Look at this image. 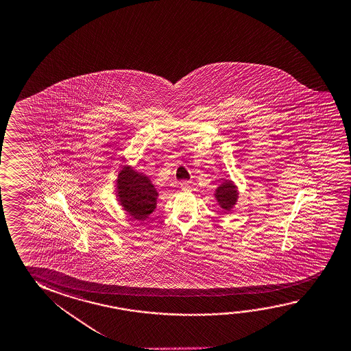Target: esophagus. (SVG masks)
Here are the masks:
<instances>
[{
  "instance_id": "esophagus-1",
  "label": "esophagus",
  "mask_w": 351,
  "mask_h": 351,
  "mask_svg": "<svg viewBox=\"0 0 351 351\" xmlns=\"http://www.w3.org/2000/svg\"><path fill=\"white\" fill-rule=\"evenodd\" d=\"M180 187H181V190L184 191V192H190L191 191L190 182H187V181H182V182L180 184Z\"/></svg>"
}]
</instances>
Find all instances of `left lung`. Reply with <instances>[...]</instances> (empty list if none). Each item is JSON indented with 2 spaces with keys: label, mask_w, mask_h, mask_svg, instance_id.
I'll return each mask as SVG.
<instances>
[{
  "label": "left lung",
  "mask_w": 351,
  "mask_h": 351,
  "mask_svg": "<svg viewBox=\"0 0 351 351\" xmlns=\"http://www.w3.org/2000/svg\"><path fill=\"white\" fill-rule=\"evenodd\" d=\"M237 190L235 184L230 180H226L224 184H220L215 190V198L218 201L219 206L224 210H230L237 202Z\"/></svg>",
  "instance_id": "left-lung-1"
}]
</instances>
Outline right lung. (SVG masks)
I'll return each mask as SVG.
<instances>
[{
    "instance_id": "1",
    "label": "right lung",
    "mask_w": 351,
    "mask_h": 351,
    "mask_svg": "<svg viewBox=\"0 0 351 351\" xmlns=\"http://www.w3.org/2000/svg\"><path fill=\"white\" fill-rule=\"evenodd\" d=\"M117 197L121 206L133 219L145 220L156 207L158 192L149 178L123 167L117 178Z\"/></svg>"
}]
</instances>
